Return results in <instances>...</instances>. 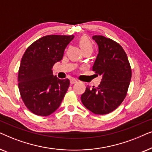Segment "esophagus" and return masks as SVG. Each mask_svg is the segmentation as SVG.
Segmentation results:
<instances>
[{"label": "esophagus", "instance_id": "34e87169", "mask_svg": "<svg viewBox=\"0 0 152 152\" xmlns=\"http://www.w3.org/2000/svg\"><path fill=\"white\" fill-rule=\"evenodd\" d=\"M77 82H78V80H76V79H75V78L70 79V84H75V83H77Z\"/></svg>", "mask_w": 152, "mask_h": 152}]
</instances>
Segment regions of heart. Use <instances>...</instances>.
<instances>
[{"mask_svg":"<svg viewBox=\"0 0 152 152\" xmlns=\"http://www.w3.org/2000/svg\"><path fill=\"white\" fill-rule=\"evenodd\" d=\"M79 44H80V46L82 51L86 50H93V44L88 37H82L79 41Z\"/></svg>","mask_w":152,"mask_h":152,"instance_id":"1","label":"heart"}]
</instances>
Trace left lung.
Listing matches in <instances>:
<instances>
[{"label": "left lung", "mask_w": 152, "mask_h": 152, "mask_svg": "<svg viewBox=\"0 0 152 152\" xmlns=\"http://www.w3.org/2000/svg\"><path fill=\"white\" fill-rule=\"evenodd\" d=\"M92 38L99 48L93 70L102 78L97 87L86 86L81 100L93 113L105 115L117 109L125 98L132 78V68L126 54L119 43L101 35H95Z\"/></svg>", "instance_id": "8db88e82"}]
</instances>
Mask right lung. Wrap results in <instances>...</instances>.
Returning <instances> with one entry per match:
<instances>
[{"label":"right lung","mask_w":152,"mask_h":152,"mask_svg":"<svg viewBox=\"0 0 152 152\" xmlns=\"http://www.w3.org/2000/svg\"><path fill=\"white\" fill-rule=\"evenodd\" d=\"M73 35H47L32 43L25 52L18 70L20 97L35 115L48 116L61 104L68 87V79L53 74L54 64L62 59Z\"/></svg>","instance_id":"obj_1"}]
</instances>
